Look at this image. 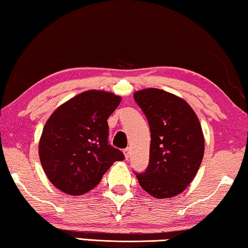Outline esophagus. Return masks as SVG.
Segmentation results:
<instances>
[{
	"mask_svg": "<svg viewBox=\"0 0 248 248\" xmlns=\"http://www.w3.org/2000/svg\"><path fill=\"white\" fill-rule=\"evenodd\" d=\"M124 155H125V159H129L130 158V147H126L124 150Z\"/></svg>",
	"mask_w": 248,
	"mask_h": 248,
	"instance_id": "1",
	"label": "esophagus"
}]
</instances>
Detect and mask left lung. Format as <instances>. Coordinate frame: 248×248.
Wrapping results in <instances>:
<instances>
[{
    "label": "left lung",
    "mask_w": 248,
    "mask_h": 248,
    "mask_svg": "<svg viewBox=\"0 0 248 248\" xmlns=\"http://www.w3.org/2000/svg\"><path fill=\"white\" fill-rule=\"evenodd\" d=\"M151 130L150 162L136 173L139 185L155 199L182 193L193 181L204 154V137L196 113L182 98L148 88L133 95Z\"/></svg>",
    "instance_id": "left-lung-1"
}]
</instances>
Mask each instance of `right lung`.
Listing matches in <instances>:
<instances>
[{
    "label": "right lung",
    "instance_id": "obj_1",
    "mask_svg": "<svg viewBox=\"0 0 248 248\" xmlns=\"http://www.w3.org/2000/svg\"><path fill=\"white\" fill-rule=\"evenodd\" d=\"M121 103L111 93L89 90L58 108L39 142L43 170L52 185L69 195L95 188L124 154L109 144L108 118Z\"/></svg>",
    "mask_w": 248,
    "mask_h": 248
}]
</instances>
